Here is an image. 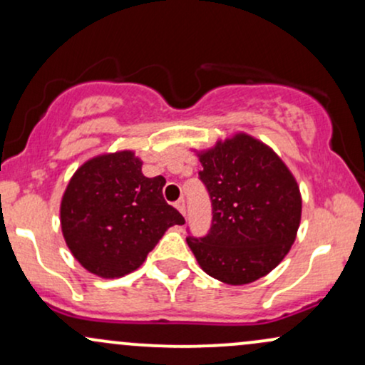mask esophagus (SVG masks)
Masks as SVG:
<instances>
[{
  "instance_id": "obj_1",
  "label": "esophagus",
  "mask_w": 365,
  "mask_h": 365,
  "mask_svg": "<svg viewBox=\"0 0 365 365\" xmlns=\"http://www.w3.org/2000/svg\"><path fill=\"white\" fill-rule=\"evenodd\" d=\"M175 207H177L178 210H180V212H182L183 214V216H185V212H187V210H185V200H178L177 202V204H175Z\"/></svg>"
}]
</instances>
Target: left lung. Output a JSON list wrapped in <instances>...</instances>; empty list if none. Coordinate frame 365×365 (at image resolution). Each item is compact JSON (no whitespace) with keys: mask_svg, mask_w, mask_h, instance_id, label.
I'll return each mask as SVG.
<instances>
[{"mask_svg":"<svg viewBox=\"0 0 365 365\" xmlns=\"http://www.w3.org/2000/svg\"><path fill=\"white\" fill-rule=\"evenodd\" d=\"M200 182L212 204L202 238L187 243L205 274L231 285L274 270L291 250L301 221V194L284 161L247 134L202 153Z\"/></svg>","mask_w":365,"mask_h":365,"instance_id":"8db88e82","label":"left lung"}]
</instances>
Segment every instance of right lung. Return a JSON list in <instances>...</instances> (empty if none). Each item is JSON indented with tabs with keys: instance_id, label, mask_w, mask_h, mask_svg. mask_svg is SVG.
<instances>
[{
	"instance_id": "right-lung-1",
	"label": "right lung",
	"mask_w": 365,
	"mask_h": 365,
	"mask_svg": "<svg viewBox=\"0 0 365 365\" xmlns=\"http://www.w3.org/2000/svg\"><path fill=\"white\" fill-rule=\"evenodd\" d=\"M133 151L103 155L78 168L61 202V227L73 257L91 274H130L170 226L185 225L166 204L161 177L148 178Z\"/></svg>"
}]
</instances>
